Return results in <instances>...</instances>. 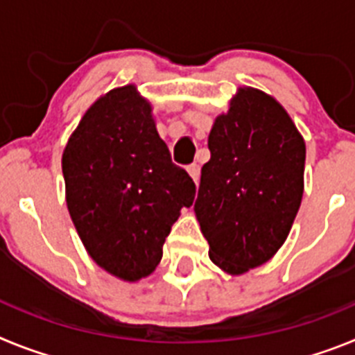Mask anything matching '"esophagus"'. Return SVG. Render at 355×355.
Masks as SVG:
<instances>
[{"instance_id": "esophagus-1", "label": "esophagus", "mask_w": 355, "mask_h": 355, "mask_svg": "<svg viewBox=\"0 0 355 355\" xmlns=\"http://www.w3.org/2000/svg\"><path fill=\"white\" fill-rule=\"evenodd\" d=\"M187 171H188V174L192 175V180L196 181V184L199 183V178H200V168H199V165H197V163H192V165H188Z\"/></svg>"}]
</instances>
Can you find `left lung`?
<instances>
[{
  "instance_id": "8db88e82",
  "label": "left lung",
  "mask_w": 355,
  "mask_h": 355,
  "mask_svg": "<svg viewBox=\"0 0 355 355\" xmlns=\"http://www.w3.org/2000/svg\"><path fill=\"white\" fill-rule=\"evenodd\" d=\"M196 215L209 259L229 274L263 265L286 240L304 192L306 146L286 110L241 89L208 137Z\"/></svg>"
}]
</instances>
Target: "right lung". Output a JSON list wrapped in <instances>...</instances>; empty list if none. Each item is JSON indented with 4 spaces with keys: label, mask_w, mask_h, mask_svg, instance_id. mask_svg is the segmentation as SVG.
<instances>
[{
    "label": "right lung",
    "mask_w": 355,
    "mask_h": 355,
    "mask_svg": "<svg viewBox=\"0 0 355 355\" xmlns=\"http://www.w3.org/2000/svg\"><path fill=\"white\" fill-rule=\"evenodd\" d=\"M67 208L94 261L126 281L155 270L163 241L196 183L172 163L150 105L133 85L103 96L83 115L62 156Z\"/></svg>",
    "instance_id": "obj_1"
}]
</instances>
